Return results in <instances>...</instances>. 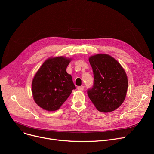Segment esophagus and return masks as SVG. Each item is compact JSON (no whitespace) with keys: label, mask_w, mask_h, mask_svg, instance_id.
I'll use <instances>...</instances> for the list:
<instances>
[{"label":"esophagus","mask_w":154,"mask_h":154,"mask_svg":"<svg viewBox=\"0 0 154 154\" xmlns=\"http://www.w3.org/2000/svg\"><path fill=\"white\" fill-rule=\"evenodd\" d=\"M77 89L79 91H84V86H79V87H77Z\"/></svg>","instance_id":"obj_1"}]
</instances>
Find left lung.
Segmentation results:
<instances>
[{
  "label": "left lung",
  "instance_id": "1",
  "mask_svg": "<svg viewBox=\"0 0 154 154\" xmlns=\"http://www.w3.org/2000/svg\"><path fill=\"white\" fill-rule=\"evenodd\" d=\"M94 73V84L87 90L91 100L99 111L110 112L124 102L127 91L128 80L120 64L106 54L90 57Z\"/></svg>",
  "mask_w": 154,
  "mask_h": 154
}]
</instances>
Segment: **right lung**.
<instances>
[{"label": "right lung", "instance_id": "right-lung-1", "mask_svg": "<svg viewBox=\"0 0 154 154\" xmlns=\"http://www.w3.org/2000/svg\"><path fill=\"white\" fill-rule=\"evenodd\" d=\"M70 59L57 57L46 60L37 72L32 83L35 103L47 111L58 110L76 87L66 72Z\"/></svg>", "mask_w": 154, "mask_h": 154}]
</instances>
